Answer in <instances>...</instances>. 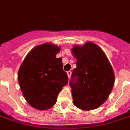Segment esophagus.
I'll use <instances>...</instances> for the list:
<instances>
[{
  "label": "esophagus",
  "mask_w": 130,
  "mask_h": 130,
  "mask_svg": "<svg viewBox=\"0 0 130 130\" xmlns=\"http://www.w3.org/2000/svg\"><path fill=\"white\" fill-rule=\"evenodd\" d=\"M67 76H68V77H69V78H70L71 76V71H67Z\"/></svg>",
  "instance_id": "esophagus-1"
}]
</instances>
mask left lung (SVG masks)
I'll use <instances>...</instances> for the list:
<instances>
[{
	"label": "left lung",
	"instance_id": "left-lung-1",
	"mask_svg": "<svg viewBox=\"0 0 130 130\" xmlns=\"http://www.w3.org/2000/svg\"><path fill=\"white\" fill-rule=\"evenodd\" d=\"M71 52L76 59L70 81L74 105L84 111L96 109L106 101L114 86L112 65L103 50L91 42L74 44Z\"/></svg>",
	"mask_w": 130,
	"mask_h": 130
}]
</instances>
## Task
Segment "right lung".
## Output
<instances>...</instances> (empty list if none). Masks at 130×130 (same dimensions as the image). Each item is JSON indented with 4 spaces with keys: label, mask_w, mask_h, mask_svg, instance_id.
Listing matches in <instances>:
<instances>
[{
    "label": "right lung",
    "mask_w": 130,
    "mask_h": 130,
    "mask_svg": "<svg viewBox=\"0 0 130 130\" xmlns=\"http://www.w3.org/2000/svg\"><path fill=\"white\" fill-rule=\"evenodd\" d=\"M61 50L52 43L34 47L27 54L18 74L23 96L27 103L39 110L53 107L69 78L63 70L61 58L56 55Z\"/></svg>",
    "instance_id": "add662e5"
}]
</instances>
